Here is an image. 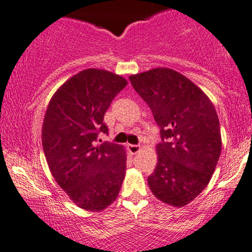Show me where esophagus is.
Returning a JSON list of instances; mask_svg holds the SVG:
<instances>
[{
	"instance_id": "obj_1",
	"label": "esophagus",
	"mask_w": 252,
	"mask_h": 252,
	"mask_svg": "<svg viewBox=\"0 0 252 252\" xmlns=\"http://www.w3.org/2000/svg\"><path fill=\"white\" fill-rule=\"evenodd\" d=\"M128 150L131 155H136V153L140 152L141 147H140L139 145H128Z\"/></svg>"
}]
</instances>
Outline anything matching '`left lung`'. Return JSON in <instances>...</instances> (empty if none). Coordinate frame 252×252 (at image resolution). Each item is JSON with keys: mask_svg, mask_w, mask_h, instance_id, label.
I'll use <instances>...</instances> for the list:
<instances>
[{"mask_svg": "<svg viewBox=\"0 0 252 252\" xmlns=\"http://www.w3.org/2000/svg\"><path fill=\"white\" fill-rule=\"evenodd\" d=\"M129 79L150 106L163 139L148 187L160 202L187 205L208 186L221 155L215 107L199 87L171 68L156 67Z\"/></svg>", "mask_w": 252, "mask_h": 252, "instance_id": "8db88e82", "label": "left lung"}]
</instances>
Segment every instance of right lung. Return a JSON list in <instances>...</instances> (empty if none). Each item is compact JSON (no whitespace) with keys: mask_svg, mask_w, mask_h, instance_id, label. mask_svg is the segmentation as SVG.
Instances as JSON below:
<instances>
[{"mask_svg":"<svg viewBox=\"0 0 252 252\" xmlns=\"http://www.w3.org/2000/svg\"><path fill=\"white\" fill-rule=\"evenodd\" d=\"M126 84L107 70L87 68L58 88L44 115L42 145L50 173L87 211L99 213L115 202L126 175V148L96 140L107 133L105 112Z\"/></svg>","mask_w":252,"mask_h":252,"instance_id":"add662e5","label":"right lung"}]
</instances>
